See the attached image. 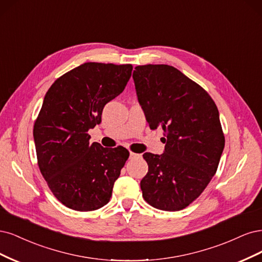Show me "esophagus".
<instances>
[{
    "mask_svg": "<svg viewBox=\"0 0 262 262\" xmlns=\"http://www.w3.org/2000/svg\"><path fill=\"white\" fill-rule=\"evenodd\" d=\"M138 157H139V155H137V154L132 152V151L129 152V158H130V159H135V158H138Z\"/></svg>",
    "mask_w": 262,
    "mask_h": 262,
    "instance_id": "obj_1",
    "label": "esophagus"
}]
</instances>
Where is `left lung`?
I'll return each mask as SVG.
<instances>
[{"instance_id": "1", "label": "left lung", "mask_w": 262, "mask_h": 262, "mask_svg": "<svg viewBox=\"0 0 262 262\" xmlns=\"http://www.w3.org/2000/svg\"><path fill=\"white\" fill-rule=\"evenodd\" d=\"M139 103L151 129L164 130V152H146L148 173L140 182L150 206L179 211L208 186L224 149L217 107L208 92L170 65L135 67Z\"/></svg>"}]
</instances>
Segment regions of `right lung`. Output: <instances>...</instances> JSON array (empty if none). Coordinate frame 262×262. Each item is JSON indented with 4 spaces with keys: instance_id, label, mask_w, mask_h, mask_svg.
<instances>
[{
    "instance_id": "1",
    "label": "right lung",
    "mask_w": 262,
    "mask_h": 262,
    "mask_svg": "<svg viewBox=\"0 0 262 262\" xmlns=\"http://www.w3.org/2000/svg\"><path fill=\"white\" fill-rule=\"evenodd\" d=\"M130 64L88 62L57 78L46 94L33 126L38 165L53 195L67 208L92 211L112 196L114 182L129 157L119 146L89 142L104 105L122 94Z\"/></svg>"
}]
</instances>
